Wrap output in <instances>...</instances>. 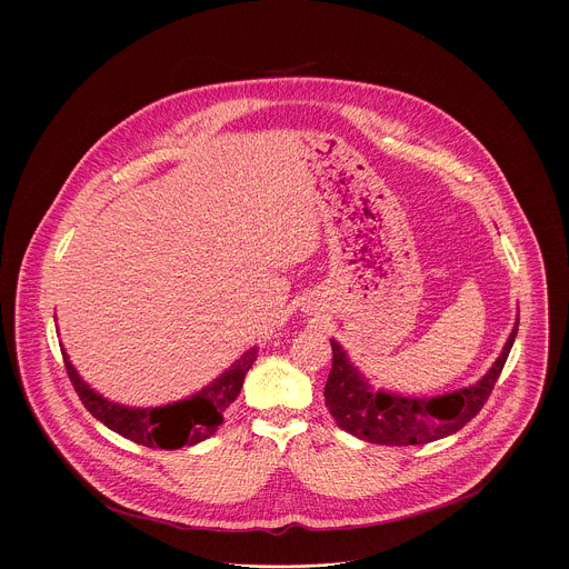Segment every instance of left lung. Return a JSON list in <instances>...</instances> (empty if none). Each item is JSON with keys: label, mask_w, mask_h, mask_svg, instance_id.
<instances>
[{"label": "left lung", "mask_w": 569, "mask_h": 569, "mask_svg": "<svg viewBox=\"0 0 569 569\" xmlns=\"http://www.w3.org/2000/svg\"><path fill=\"white\" fill-rule=\"evenodd\" d=\"M516 332L518 318L503 350L476 383L431 399L373 388L348 352L330 339L332 369L326 381V407L337 427L379 446H416L457 433L487 403L515 346Z\"/></svg>", "instance_id": "left-lung-1"}]
</instances>
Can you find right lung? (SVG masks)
I'll list each match as a JSON object with an SVG mask.
<instances>
[{
	"mask_svg": "<svg viewBox=\"0 0 569 569\" xmlns=\"http://www.w3.org/2000/svg\"><path fill=\"white\" fill-rule=\"evenodd\" d=\"M59 346L68 376L81 397L82 406L91 411V416L107 425L110 431L134 443L162 450L196 446L216 435L217 427L223 422V411L241 395L244 376L258 358V348L253 346L239 360H234L219 378L188 399L168 406L130 407L114 403L104 395H100L96 388H91L70 362L63 343Z\"/></svg>",
	"mask_w": 569,
	"mask_h": 569,
	"instance_id": "add662e5",
	"label": "right lung"
}]
</instances>
